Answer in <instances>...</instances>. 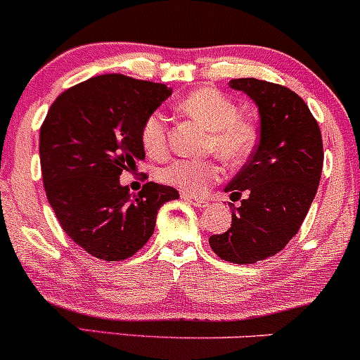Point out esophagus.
<instances>
[{
    "mask_svg": "<svg viewBox=\"0 0 360 360\" xmlns=\"http://www.w3.org/2000/svg\"><path fill=\"white\" fill-rule=\"evenodd\" d=\"M183 200L188 201V203L194 205L196 208H205V206H208V201L203 200V198H194V196H191V194L183 193Z\"/></svg>",
    "mask_w": 360,
    "mask_h": 360,
    "instance_id": "obj_1",
    "label": "esophagus"
}]
</instances>
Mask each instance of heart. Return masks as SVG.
Here are the masks:
<instances>
[{"label":"heart","mask_w":360,"mask_h":360,"mask_svg":"<svg viewBox=\"0 0 360 360\" xmlns=\"http://www.w3.org/2000/svg\"><path fill=\"white\" fill-rule=\"evenodd\" d=\"M179 110L208 130L206 150L214 152L230 166L245 162L259 143L257 125L238 115V106L221 91L201 88L189 93L179 103ZM140 140L146 152L160 157L167 150V118L154 111L143 120ZM159 179L186 194H203L223 177L217 159H174L159 169Z\"/></svg>","instance_id":"heart-1"}]
</instances>
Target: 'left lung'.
I'll return each instance as SVG.
<instances>
[{"mask_svg":"<svg viewBox=\"0 0 360 360\" xmlns=\"http://www.w3.org/2000/svg\"><path fill=\"white\" fill-rule=\"evenodd\" d=\"M232 89L259 106V143L225 193L245 200L233 206L232 226L212 235L214 254L233 264H254L276 255L298 233L315 198L323 167V142L315 117L286 86L242 77Z\"/></svg>","mask_w":360,"mask_h":360,"instance_id":"1","label":"left lung"}]
</instances>
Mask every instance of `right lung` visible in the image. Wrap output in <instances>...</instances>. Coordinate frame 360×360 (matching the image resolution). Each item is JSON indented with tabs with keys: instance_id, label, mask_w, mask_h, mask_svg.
<instances>
[{
	"instance_id": "1",
	"label": "right lung",
	"mask_w": 360,
	"mask_h": 360,
	"mask_svg": "<svg viewBox=\"0 0 360 360\" xmlns=\"http://www.w3.org/2000/svg\"><path fill=\"white\" fill-rule=\"evenodd\" d=\"M159 82L103 74L65 89L40 127L47 200L62 230L88 254L125 260L154 233L157 212L177 200L171 186L143 184L131 194L120 174L146 159L140 128L171 96Z\"/></svg>"
}]
</instances>
